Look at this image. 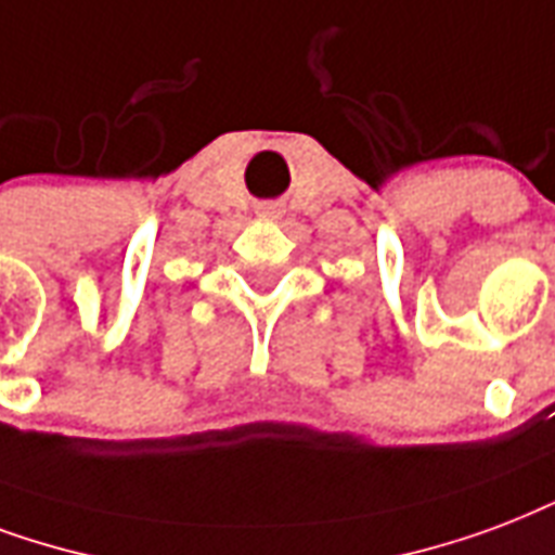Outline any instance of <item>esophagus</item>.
Listing matches in <instances>:
<instances>
[{"label": "esophagus", "mask_w": 555, "mask_h": 555, "mask_svg": "<svg viewBox=\"0 0 555 555\" xmlns=\"http://www.w3.org/2000/svg\"><path fill=\"white\" fill-rule=\"evenodd\" d=\"M259 211L261 215H268V218H273V215H279V211H282V206H279V203H261Z\"/></svg>", "instance_id": "34e87169"}]
</instances>
